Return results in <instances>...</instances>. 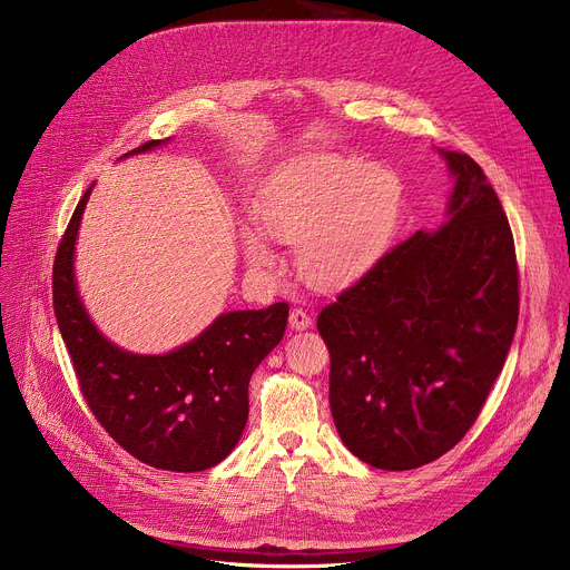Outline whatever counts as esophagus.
Listing matches in <instances>:
<instances>
[{"label":"esophagus","mask_w":570,"mask_h":570,"mask_svg":"<svg viewBox=\"0 0 570 570\" xmlns=\"http://www.w3.org/2000/svg\"><path fill=\"white\" fill-rule=\"evenodd\" d=\"M288 323L291 327H295V331H305V327L312 325V316L301 307H293L288 314Z\"/></svg>","instance_id":"obj_1"}]
</instances>
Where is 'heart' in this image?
I'll list each match as a JSON object with an SVG mask.
<instances>
[{
    "mask_svg": "<svg viewBox=\"0 0 570 570\" xmlns=\"http://www.w3.org/2000/svg\"><path fill=\"white\" fill-rule=\"evenodd\" d=\"M400 177L383 166L342 155L293 161L267 179L256 200L258 226L284 243H297V267L321 286L361 277L379 258L397 224ZM254 265L275 254L258 233L245 235Z\"/></svg>",
    "mask_w": 570,
    "mask_h": 570,
    "instance_id": "heart-1",
    "label": "heart"
}]
</instances>
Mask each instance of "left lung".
I'll return each mask as SVG.
<instances>
[{
	"mask_svg": "<svg viewBox=\"0 0 570 570\" xmlns=\"http://www.w3.org/2000/svg\"><path fill=\"white\" fill-rule=\"evenodd\" d=\"M455 175L448 222L417 230L325 305L331 411L348 451L406 471L458 445L503 370L520 314L511 224L483 168Z\"/></svg>",
	"mask_w": 570,
	"mask_h": 570,
	"instance_id": "1",
	"label": "left lung"
}]
</instances>
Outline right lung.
I'll list each match as a JSON object with an SVG mask.
<instances>
[{"instance_id": "add662e5", "label": "right lung", "mask_w": 570, "mask_h": 570, "mask_svg": "<svg viewBox=\"0 0 570 570\" xmlns=\"http://www.w3.org/2000/svg\"><path fill=\"white\" fill-rule=\"evenodd\" d=\"M157 145L161 140H147L134 153ZM89 191L52 263V307L80 393L99 425L142 464L183 473L215 466L243 436L249 379L284 337L288 303L222 314L166 355L119 351L97 333L73 282V245Z\"/></svg>"}]
</instances>
